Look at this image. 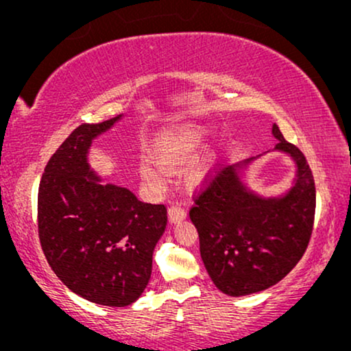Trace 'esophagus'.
Masks as SVG:
<instances>
[{
    "mask_svg": "<svg viewBox=\"0 0 351 351\" xmlns=\"http://www.w3.org/2000/svg\"><path fill=\"white\" fill-rule=\"evenodd\" d=\"M186 219V210L182 208L180 204H174L169 208V220L172 223L180 222V220Z\"/></svg>",
    "mask_w": 351,
    "mask_h": 351,
    "instance_id": "1",
    "label": "esophagus"
}]
</instances>
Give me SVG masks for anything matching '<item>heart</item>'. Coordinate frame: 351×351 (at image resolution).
I'll return each instance as SVG.
<instances>
[{"mask_svg": "<svg viewBox=\"0 0 351 351\" xmlns=\"http://www.w3.org/2000/svg\"><path fill=\"white\" fill-rule=\"evenodd\" d=\"M206 134H208V131L204 128L195 126V124H186V126L177 128L174 131L162 134L155 148V161L161 167H165V169H172V167L182 166L185 161L190 160L191 155L204 142ZM161 167H158L150 161L142 162V177L153 185L162 186L166 184V174ZM204 162H195L186 171V179L193 182V184H198L204 177Z\"/></svg>", "mask_w": 351, "mask_h": 351, "instance_id": "1", "label": "heart"}]
</instances>
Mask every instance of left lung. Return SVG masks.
<instances>
[{"mask_svg":"<svg viewBox=\"0 0 351 351\" xmlns=\"http://www.w3.org/2000/svg\"><path fill=\"white\" fill-rule=\"evenodd\" d=\"M276 145L295 166L285 193L263 196L249 189L244 172L256 158L220 169L196 198L190 219L210 280L223 294L249 295L281 281L308 246L315 220V180L304 153L271 126Z\"/></svg>","mask_w":351,"mask_h":351,"instance_id":"obj_1","label":"left lung"}]
</instances>
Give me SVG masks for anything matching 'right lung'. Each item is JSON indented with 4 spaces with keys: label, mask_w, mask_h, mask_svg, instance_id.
<instances>
[{
    "label": "right lung",
    "mask_w": 351,
    "mask_h": 351,
    "mask_svg": "<svg viewBox=\"0 0 351 351\" xmlns=\"http://www.w3.org/2000/svg\"><path fill=\"white\" fill-rule=\"evenodd\" d=\"M121 118L76 128L51 156L38 191V233L51 268L75 294L105 306L142 295L167 223L165 204L102 184L89 165L93 142Z\"/></svg>",
    "instance_id": "right-lung-1"
}]
</instances>
